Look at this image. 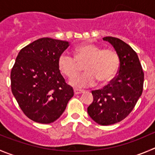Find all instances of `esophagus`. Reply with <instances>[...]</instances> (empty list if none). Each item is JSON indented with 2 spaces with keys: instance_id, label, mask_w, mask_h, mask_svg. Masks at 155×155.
I'll use <instances>...</instances> for the list:
<instances>
[{
  "instance_id": "34e87169",
  "label": "esophagus",
  "mask_w": 155,
  "mask_h": 155,
  "mask_svg": "<svg viewBox=\"0 0 155 155\" xmlns=\"http://www.w3.org/2000/svg\"><path fill=\"white\" fill-rule=\"evenodd\" d=\"M74 94L75 95H78V94H82V93L84 92L83 90H79V89H74Z\"/></svg>"
}]
</instances>
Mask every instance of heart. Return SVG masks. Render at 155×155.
I'll list each match as a JSON object with an SVG mask.
<instances>
[{"instance_id": "b5f03b06", "label": "heart", "mask_w": 155, "mask_h": 155, "mask_svg": "<svg viewBox=\"0 0 155 155\" xmlns=\"http://www.w3.org/2000/svg\"><path fill=\"white\" fill-rule=\"evenodd\" d=\"M84 64V73L70 81L71 85L81 88L93 86L99 81L108 83L116 74L119 66V54L115 50L102 49L94 44H82L74 49V57L64 51L58 58L60 71L71 78L80 71L81 64Z\"/></svg>"}]
</instances>
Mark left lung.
Wrapping results in <instances>:
<instances>
[{
    "instance_id": "8db88e82",
    "label": "left lung",
    "mask_w": 155,
    "mask_h": 155,
    "mask_svg": "<svg viewBox=\"0 0 155 155\" xmlns=\"http://www.w3.org/2000/svg\"><path fill=\"white\" fill-rule=\"evenodd\" d=\"M119 58L117 75L103 89L92 91L94 101L87 107L91 119L101 126H110L124 119L141 97L144 72L137 53L118 38L107 36Z\"/></svg>"
}]
</instances>
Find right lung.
Segmentation results:
<instances>
[{"mask_svg":"<svg viewBox=\"0 0 155 155\" xmlns=\"http://www.w3.org/2000/svg\"><path fill=\"white\" fill-rule=\"evenodd\" d=\"M67 41L41 38L22 48L10 73L11 91L25 115L48 124L58 119L74 96L58 67Z\"/></svg>","mask_w":155,"mask_h":155,"instance_id":"1","label":"right lung"}]
</instances>
